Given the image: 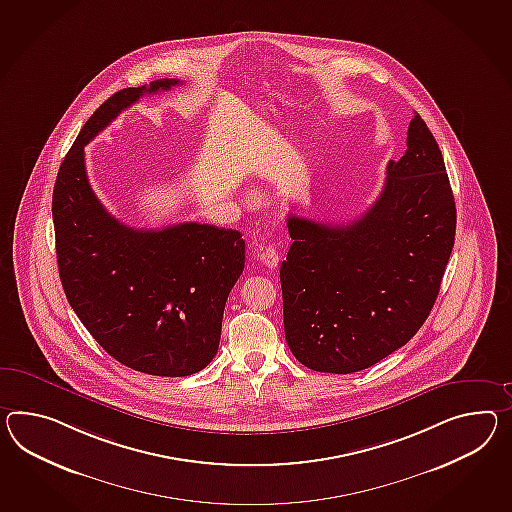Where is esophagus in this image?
Listing matches in <instances>:
<instances>
[{
    "mask_svg": "<svg viewBox=\"0 0 512 512\" xmlns=\"http://www.w3.org/2000/svg\"><path fill=\"white\" fill-rule=\"evenodd\" d=\"M257 255H259V259H261L268 268H277L279 255H277V250H275L274 246H270V244H259Z\"/></svg>",
    "mask_w": 512,
    "mask_h": 512,
    "instance_id": "34e87169",
    "label": "esophagus"
}]
</instances>
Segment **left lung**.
<instances>
[{"label": "left lung", "instance_id": "left-lung-1", "mask_svg": "<svg viewBox=\"0 0 512 512\" xmlns=\"http://www.w3.org/2000/svg\"><path fill=\"white\" fill-rule=\"evenodd\" d=\"M455 224L442 153L414 114L405 155L388 163L385 187L359 220L288 216L292 246L279 277L292 355L316 372L353 374L405 346L437 301Z\"/></svg>", "mask_w": 512, "mask_h": 512}]
</instances>
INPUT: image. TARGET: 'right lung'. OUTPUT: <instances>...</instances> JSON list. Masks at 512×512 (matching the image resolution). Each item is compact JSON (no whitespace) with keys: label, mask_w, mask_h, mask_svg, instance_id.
<instances>
[{"label":"right lung","mask_w":512,"mask_h":512,"mask_svg":"<svg viewBox=\"0 0 512 512\" xmlns=\"http://www.w3.org/2000/svg\"><path fill=\"white\" fill-rule=\"evenodd\" d=\"M179 85L151 81L100 105L66 153L51 201L59 275L77 318L113 359L164 377L196 374L214 359L246 244L237 229L209 224H120L88 183L85 146L144 94Z\"/></svg>","instance_id":"obj_1"}]
</instances>
